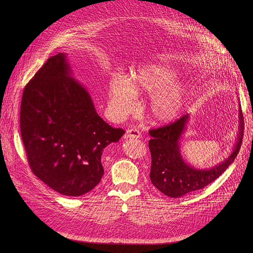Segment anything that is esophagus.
I'll list each match as a JSON object with an SVG mask.
<instances>
[{
  "label": "esophagus",
  "mask_w": 253,
  "mask_h": 253,
  "mask_svg": "<svg viewBox=\"0 0 253 253\" xmlns=\"http://www.w3.org/2000/svg\"><path fill=\"white\" fill-rule=\"evenodd\" d=\"M141 137V133L137 129H129L124 134V139H138Z\"/></svg>",
  "instance_id": "esophagus-1"
}]
</instances>
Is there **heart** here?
I'll return each mask as SVG.
<instances>
[{
	"label": "heart",
	"mask_w": 253,
	"mask_h": 253,
	"mask_svg": "<svg viewBox=\"0 0 253 253\" xmlns=\"http://www.w3.org/2000/svg\"><path fill=\"white\" fill-rule=\"evenodd\" d=\"M177 72L158 63L145 64L134 70L130 78L116 75L108 90V110L118 119L138 109L136 96H150L149 114L156 123H168L182 113L189 96V87L174 82Z\"/></svg>",
	"instance_id": "obj_1"
}]
</instances>
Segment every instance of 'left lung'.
Listing matches in <instances>:
<instances>
[{"label": "left lung", "instance_id": "obj_1", "mask_svg": "<svg viewBox=\"0 0 253 253\" xmlns=\"http://www.w3.org/2000/svg\"><path fill=\"white\" fill-rule=\"evenodd\" d=\"M238 132L234 147L223 161L210 168H195L185 161L181 153V139L187 129L190 115L186 114L176 122L149 131L151 152L150 179L163 194L178 198L204 188L218 178L233 163L241 147L244 121L238 104Z\"/></svg>", "mask_w": 253, "mask_h": 253}]
</instances>
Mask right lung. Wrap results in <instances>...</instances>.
I'll return each mask as SVG.
<instances>
[{"label": "right lung", "mask_w": 253, "mask_h": 253, "mask_svg": "<svg viewBox=\"0 0 253 253\" xmlns=\"http://www.w3.org/2000/svg\"><path fill=\"white\" fill-rule=\"evenodd\" d=\"M20 126L34 174L71 197L88 193L100 182L104 149L125 133L98 115L66 53L49 58L26 85Z\"/></svg>", "instance_id": "add662e5"}]
</instances>
